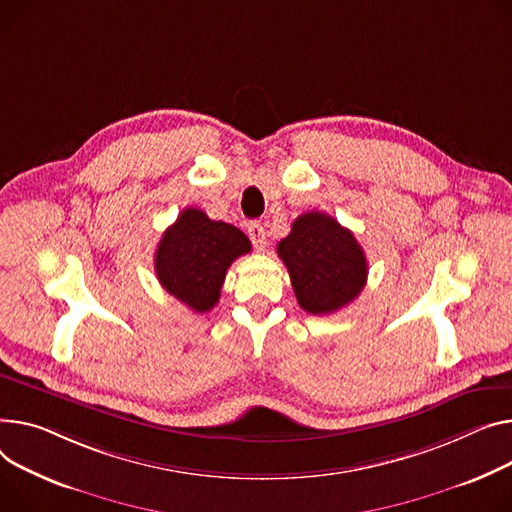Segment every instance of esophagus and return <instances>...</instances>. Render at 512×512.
<instances>
[{"mask_svg":"<svg viewBox=\"0 0 512 512\" xmlns=\"http://www.w3.org/2000/svg\"><path fill=\"white\" fill-rule=\"evenodd\" d=\"M247 232H249V238H251V243L255 245V249H265V245H267V234H265V228H263V224L261 222H251L249 224V228H247Z\"/></svg>","mask_w":512,"mask_h":512,"instance_id":"esophagus-1","label":"esophagus"}]
</instances>
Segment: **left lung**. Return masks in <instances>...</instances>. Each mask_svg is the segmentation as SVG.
Listing matches in <instances>:
<instances>
[{"label":"left lung","instance_id":"8db88e82","mask_svg":"<svg viewBox=\"0 0 512 512\" xmlns=\"http://www.w3.org/2000/svg\"><path fill=\"white\" fill-rule=\"evenodd\" d=\"M298 304L311 315H331L364 288L368 263L354 234L323 212H306L278 243Z\"/></svg>","mask_w":512,"mask_h":512}]
</instances>
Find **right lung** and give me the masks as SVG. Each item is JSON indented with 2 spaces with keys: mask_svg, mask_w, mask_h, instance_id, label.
<instances>
[{
  "mask_svg": "<svg viewBox=\"0 0 512 512\" xmlns=\"http://www.w3.org/2000/svg\"><path fill=\"white\" fill-rule=\"evenodd\" d=\"M251 251V241L232 224L187 208L160 238L154 269L162 288L195 313H208L220 298L226 271Z\"/></svg>",
  "mask_w": 512,
  "mask_h": 512,
  "instance_id": "add662e5",
  "label": "right lung"
}]
</instances>
